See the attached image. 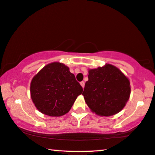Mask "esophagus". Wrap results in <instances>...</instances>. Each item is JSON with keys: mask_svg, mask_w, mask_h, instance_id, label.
Masks as SVG:
<instances>
[{"mask_svg": "<svg viewBox=\"0 0 155 155\" xmlns=\"http://www.w3.org/2000/svg\"><path fill=\"white\" fill-rule=\"evenodd\" d=\"M80 84H81V85L82 86L83 88H84V86H85V82H84V81H81Z\"/></svg>", "mask_w": 155, "mask_h": 155, "instance_id": "esophagus-1", "label": "esophagus"}]
</instances>
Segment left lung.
<instances>
[{"mask_svg":"<svg viewBox=\"0 0 155 155\" xmlns=\"http://www.w3.org/2000/svg\"><path fill=\"white\" fill-rule=\"evenodd\" d=\"M83 95L89 108L100 116L109 117L124 108L131 88L127 77L114 66L89 70Z\"/></svg>","mask_w":155,"mask_h":155,"instance_id":"left-lung-1","label":"left lung"}]
</instances>
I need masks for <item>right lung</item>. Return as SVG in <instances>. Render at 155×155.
<instances>
[{
  "instance_id": "add662e5",
  "label": "right lung",
  "mask_w": 155,
  "mask_h": 155,
  "mask_svg": "<svg viewBox=\"0 0 155 155\" xmlns=\"http://www.w3.org/2000/svg\"><path fill=\"white\" fill-rule=\"evenodd\" d=\"M83 87L64 64H47L33 77L30 95L36 108L51 117L62 116L68 112Z\"/></svg>"
}]
</instances>
